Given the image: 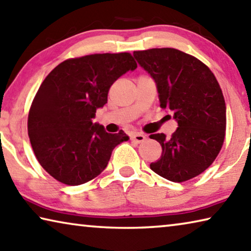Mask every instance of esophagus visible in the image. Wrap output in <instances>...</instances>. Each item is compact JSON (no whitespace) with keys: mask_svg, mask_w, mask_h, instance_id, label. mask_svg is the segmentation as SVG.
I'll list each match as a JSON object with an SVG mask.
<instances>
[{"mask_svg":"<svg viewBox=\"0 0 251 251\" xmlns=\"http://www.w3.org/2000/svg\"><path fill=\"white\" fill-rule=\"evenodd\" d=\"M131 140L133 142H137V143H141L146 140V135H143L141 133H134L131 135Z\"/></svg>","mask_w":251,"mask_h":251,"instance_id":"1","label":"esophagus"}]
</instances>
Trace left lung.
<instances>
[{
  "mask_svg": "<svg viewBox=\"0 0 251 251\" xmlns=\"http://www.w3.org/2000/svg\"><path fill=\"white\" fill-rule=\"evenodd\" d=\"M138 63L157 82L160 106L169 110L178 128L167 138L151 134L162 147L151 170L183 182L211 166L226 135V103L216 76L206 64L171 48L134 51Z\"/></svg>",
  "mask_w": 251,
  "mask_h": 251,
  "instance_id": "8db88e82",
  "label": "left lung"
}]
</instances>
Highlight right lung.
I'll return each instance as SVG.
<instances>
[{
  "label": "right lung",
  "mask_w": 251,
  "mask_h": 251,
  "mask_svg": "<svg viewBox=\"0 0 251 251\" xmlns=\"http://www.w3.org/2000/svg\"><path fill=\"white\" fill-rule=\"evenodd\" d=\"M137 62L128 52L68 59L45 77L28 111L27 132L39 163L57 181L79 186L105 169L112 150L129 139L93 123L111 85Z\"/></svg>",
  "instance_id": "add662e5"
}]
</instances>
